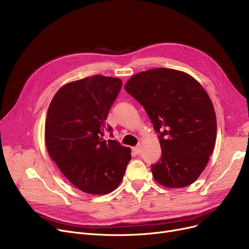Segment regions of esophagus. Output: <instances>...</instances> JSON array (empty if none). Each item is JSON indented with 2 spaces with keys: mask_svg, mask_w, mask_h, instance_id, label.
<instances>
[{
  "mask_svg": "<svg viewBox=\"0 0 249 249\" xmlns=\"http://www.w3.org/2000/svg\"><path fill=\"white\" fill-rule=\"evenodd\" d=\"M132 150H133L135 153H137V154H138V153L141 151L140 144H139V145H137V146H135V147H133V148H132Z\"/></svg>",
  "mask_w": 249,
  "mask_h": 249,
  "instance_id": "34e87169",
  "label": "esophagus"
}]
</instances>
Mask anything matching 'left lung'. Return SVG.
<instances>
[{"mask_svg":"<svg viewBox=\"0 0 249 249\" xmlns=\"http://www.w3.org/2000/svg\"><path fill=\"white\" fill-rule=\"evenodd\" d=\"M124 89L146 111L159 133L161 158L151 165L154 179L167 188H184L199 178L217 135L213 104L199 82L172 69L139 72Z\"/></svg>","mask_w":249,"mask_h":249,"instance_id":"1","label":"left lung"}]
</instances>
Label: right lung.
Returning <instances> with one entry per match:
<instances>
[{"instance_id": "obj_1", "label": "right lung", "mask_w": 249, "mask_h": 249, "mask_svg": "<svg viewBox=\"0 0 249 249\" xmlns=\"http://www.w3.org/2000/svg\"><path fill=\"white\" fill-rule=\"evenodd\" d=\"M121 88L120 78L86 77L61 87L49 105L47 151L63 176L88 194L114 191L131 160L129 147L103 138L105 131H113L105 120Z\"/></svg>"}]
</instances>
